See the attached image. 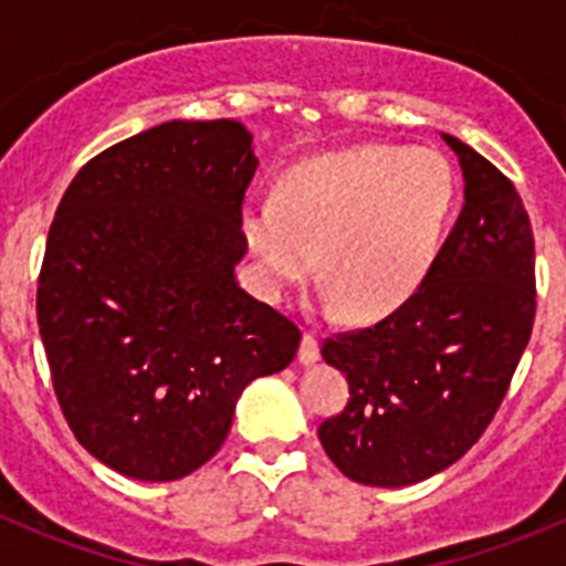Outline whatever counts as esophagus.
Segmentation results:
<instances>
[{"label":"esophagus","mask_w":566,"mask_h":566,"mask_svg":"<svg viewBox=\"0 0 566 566\" xmlns=\"http://www.w3.org/2000/svg\"><path fill=\"white\" fill-rule=\"evenodd\" d=\"M297 359H300V365H306V368L319 359V343H317V337H314V334H306V337H303V343H300Z\"/></svg>","instance_id":"34e87169"}]
</instances>
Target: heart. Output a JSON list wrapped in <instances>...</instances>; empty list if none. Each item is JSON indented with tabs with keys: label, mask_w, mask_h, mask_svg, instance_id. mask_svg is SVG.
I'll list each match as a JSON object with an SVG mask.
<instances>
[{
	"label": "heart",
	"mask_w": 566,
	"mask_h": 566,
	"mask_svg": "<svg viewBox=\"0 0 566 566\" xmlns=\"http://www.w3.org/2000/svg\"><path fill=\"white\" fill-rule=\"evenodd\" d=\"M457 201V178L428 147H354L292 169L277 198H254L240 227L272 297H286L319 263L326 303L354 319L399 308L431 272Z\"/></svg>",
	"instance_id": "obj_1"
}]
</instances>
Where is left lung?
I'll return each mask as SVG.
<instances>
[{
  "instance_id": "obj_1",
  "label": "left lung",
  "mask_w": 566,
  "mask_h": 566,
  "mask_svg": "<svg viewBox=\"0 0 566 566\" xmlns=\"http://www.w3.org/2000/svg\"><path fill=\"white\" fill-rule=\"evenodd\" d=\"M464 178V207L422 286L377 326L326 339L348 405L319 424L345 476L405 488L451 468L502 405L536 317V249L516 187L442 133Z\"/></svg>"
}]
</instances>
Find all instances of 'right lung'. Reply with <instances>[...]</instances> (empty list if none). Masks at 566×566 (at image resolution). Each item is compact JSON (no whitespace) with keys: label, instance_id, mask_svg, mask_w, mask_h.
<instances>
[{"label":"right lung","instance_id":"right-lung-1","mask_svg":"<svg viewBox=\"0 0 566 566\" xmlns=\"http://www.w3.org/2000/svg\"><path fill=\"white\" fill-rule=\"evenodd\" d=\"M254 169L240 122H167L84 164L59 203L39 334L70 431L122 476H189L243 388L297 354V326L234 274Z\"/></svg>","mask_w":566,"mask_h":566}]
</instances>
